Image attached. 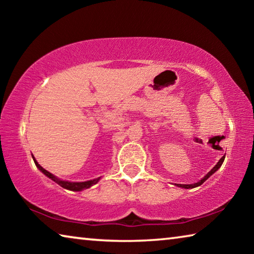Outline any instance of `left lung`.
<instances>
[{
  "mask_svg": "<svg viewBox=\"0 0 254 254\" xmlns=\"http://www.w3.org/2000/svg\"><path fill=\"white\" fill-rule=\"evenodd\" d=\"M224 159H225V156L224 157H222L221 159H220V161H218L216 165H215V167L214 168L209 171V173L205 176L204 178H201L198 183H195V184H190V185H182V184H177L176 185V186H178V187H182V188H186V189H188V188H195V187H198V186H200L201 184H204V182H206V180H207L210 176H212L215 171H217L218 169L221 168V166H222V163H223V161H224Z\"/></svg>",
  "mask_w": 254,
  "mask_h": 254,
  "instance_id": "1",
  "label": "left lung"
}]
</instances>
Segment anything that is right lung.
<instances>
[{
    "mask_svg": "<svg viewBox=\"0 0 254 254\" xmlns=\"http://www.w3.org/2000/svg\"><path fill=\"white\" fill-rule=\"evenodd\" d=\"M32 158H33V161H34V163H36L37 168L39 169L42 174H45V175L47 176V177L50 178L51 180H54L55 183H57V184L59 185V186H62L63 188L68 189V190H72V191H80V190H83V189H87V188H89V187H92L93 185L97 184V183H98V180L101 179V177H98V178H96V179L87 180V182H81V183H71V182H66V180H62V179L57 178V177H56V176H54L53 174H50L49 171H47L46 169L42 168V167L39 165V163L37 162L36 159H34V157H32Z\"/></svg>",
    "mask_w": 254,
    "mask_h": 254,
    "instance_id": "1",
    "label": "right lung"
}]
</instances>
